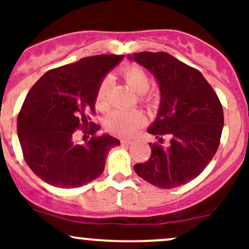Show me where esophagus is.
Segmentation results:
<instances>
[{
  "instance_id": "34e87169",
  "label": "esophagus",
  "mask_w": 249,
  "mask_h": 249,
  "mask_svg": "<svg viewBox=\"0 0 249 249\" xmlns=\"http://www.w3.org/2000/svg\"><path fill=\"white\" fill-rule=\"evenodd\" d=\"M120 142H122V144L124 145H130V144H134V143L136 142V139H134V137H130V139H122L120 140Z\"/></svg>"
}]
</instances>
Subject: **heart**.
Returning a JSON list of instances; mask_svg holds the SVG:
<instances>
[{
	"mask_svg": "<svg viewBox=\"0 0 249 249\" xmlns=\"http://www.w3.org/2000/svg\"><path fill=\"white\" fill-rule=\"evenodd\" d=\"M124 82L134 90L136 94L140 95V102L145 106H150L154 102L153 95L147 94L150 88V77L142 67L136 65H127L123 67L120 71ZM108 94H109V83L108 80H102L99 85L96 92V106L100 109H106L108 107ZM145 117L140 110H132V112H123V110H115L110 113L107 117L106 129L110 134L118 135V136H131L136 132L139 127L144 125Z\"/></svg>",
	"mask_w": 249,
	"mask_h": 249,
	"instance_id": "obj_1",
	"label": "heart"
}]
</instances>
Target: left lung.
Instances as JSON below:
<instances>
[{"label":"left lung","mask_w":249,"mask_h":249,"mask_svg":"<svg viewBox=\"0 0 249 249\" xmlns=\"http://www.w3.org/2000/svg\"><path fill=\"white\" fill-rule=\"evenodd\" d=\"M129 59L154 74L161 92L159 113L148 129L159 142L149 143L150 158L134 170L162 189L187 184L205 170L219 147L222 104L201 72L167 53L141 52ZM164 137L170 140L166 146Z\"/></svg>","instance_id":"1"}]
</instances>
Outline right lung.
Listing matches in <instances>:
<instances>
[{"instance_id": "obj_1", "label": "right lung", "mask_w": 249, "mask_h": 249, "mask_svg": "<svg viewBox=\"0 0 249 249\" xmlns=\"http://www.w3.org/2000/svg\"><path fill=\"white\" fill-rule=\"evenodd\" d=\"M124 55L83 57L43 74L27 94L18 114L22 155L42 180L57 188H77L102 175L110 148L119 140L97 135L91 122L102 78ZM83 134L84 143L75 141Z\"/></svg>"}]
</instances>
